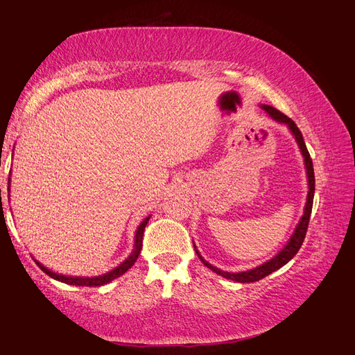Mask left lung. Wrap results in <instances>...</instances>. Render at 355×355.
<instances>
[{"instance_id":"1","label":"left lung","mask_w":355,"mask_h":355,"mask_svg":"<svg viewBox=\"0 0 355 355\" xmlns=\"http://www.w3.org/2000/svg\"><path fill=\"white\" fill-rule=\"evenodd\" d=\"M261 108L266 112L270 114V116L272 120L286 124L288 127V130L292 132V135L295 136L296 142L299 145L300 153L304 155V161H305V168H306V178H308V196H306V202H305V209H304V214L302 218H300L299 223L296 225V230L293 231L292 237L287 241V244L283 247V249L278 252L272 259H270L268 262H263L262 265L253 268V270L249 271H243V272H227V271H222L219 268L213 266L211 263H209L207 261L202 259V256L198 253L197 247H196V253L198 254L200 261L206 265L209 270H211L213 272H216L218 275H222L223 278H228V280L232 282H239V283H253V282H259L262 280L263 277L272 274L274 271L280 270L282 266H284L288 261L293 259V256L299 252L300 245H302L304 240H305V235H306V230H308V223H309V216H311V210H313V201H314V191H315V178H314V167H313V159L309 157V153L306 149V145L304 142V137L302 133L297 128V125L295 124L293 120H290L287 115H284L283 112H280L278 110L272 108L270 105H261Z\"/></svg>"}]
</instances>
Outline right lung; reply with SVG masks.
I'll return each mask as SVG.
<instances>
[{
	"label": "right lung",
	"instance_id": "add662e5",
	"mask_svg": "<svg viewBox=\"0 0 355 355\" xmlns=\"http://www.w3.org/2000/svg\"><path fill=\"white\" fill-rule=\"evenodd\" d=\"M8 191H10V178H8ZM1 192V189H0ZM1 196V194H0ZM148 216L141 225L137 227V231H136V235H135V247H133V252L132 254L127 257V259L118 265L116 268H114L112 271L106 272V274H102L99 277H68V275H62V274H56L50 271L49 268H46L42 263H40L38 261H35V263L41 268V271H44L49 277L55 278V280L58 282H62V283H67V284H71V286H85V287H98V286H103V284H108L111 283L112 280H115V278H118L120 275H123L125 271L130 270V268L135 265V262L137 261L139 257V253H141L142 250V240H144V231H145V227L146 223L149 220Z\"/></svg>",
	"mask_w": 355,
	"mask_h": 355
}]
</instances>
